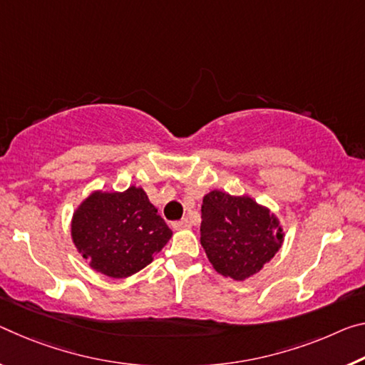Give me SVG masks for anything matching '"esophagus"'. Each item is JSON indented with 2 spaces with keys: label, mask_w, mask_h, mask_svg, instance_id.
Wrapping results in <instances>:
<instances>
[{
  "label": "esophagus",
  "mask_w": 365,
  "mask_h": 365,
  "mask_svg": "<svg viewBox=\"0 0 365 365\" xmlns=\"http://www.w3.org/2000/svg\"><path fill=\"white\" fill-rule=\"evenodd\" d=\"M172 227L175 229V230H182V229H190L192 227V221H190L188 217H183L182 221H177V222H173L172 224Z\"/></svg>",
  "instance_id": "esophagus-1"
}]
</instances>
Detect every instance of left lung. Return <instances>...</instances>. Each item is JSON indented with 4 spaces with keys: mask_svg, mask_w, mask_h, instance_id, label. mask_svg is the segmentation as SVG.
Returning <instances> with one entry per match:
<instances>
[{
    "mask_svg": "<svg viewBox=\"0 0 365 365\" xmlns=\"http://www.w3.org/2000/svg\"><path fill=\"white\" fill-rule=\"evenodd\" d=\"M201 217V245L207 259L219 274L235 281L257 274L284 242L276 214L247 195L212 190L205 195Z\"/></svg>",
    "mask_w": 365,
    "mask_h": 365,
    "instance_id": "obj_1",
    "label": "left lung"
}]
</instances>
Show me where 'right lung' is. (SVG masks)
<instances>
[{"instance_id":"add662e5","label":"right lung","mask_w":365,"mask_h":365,"mask_svg":"<svg viewBox=\"0 0 365 365\" xmlns=\"http://www.w3.org/2000/svg\"><path fill=\"white\" fill-rule=\"evenodd\" d=\"M172 230L146 192L131 185L125 192L94 190L71 217V240L97 273L123 279L153 262Z\"/></svg>"}]
</instances>
